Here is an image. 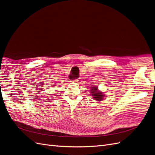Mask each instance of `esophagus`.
<instances>
[{"instance_id":"34e87169","label":"esophagus","mask_w":155,"mask_h":155,"mask_svg":"<svg viewBox=\"0 0 155 155\" xmlns=\"http://www.w3.org/2000/svg\"><path fill=\"white\" fill-rule=\"evenodd\" d=\"M73 81H75V82H76V83H81V78H78V79H74V80Z\"/></svg>"}]
</instances>
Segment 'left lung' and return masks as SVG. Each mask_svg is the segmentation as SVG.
I'll use <instances>...</instances> for the list:
<instances>
[{"instance_id": "8db88e82", "label": "left lung", "mask_w": 155, "mask_h": 155, "mask_svg": "<svg viewBox=\"0 0 155 155\" xmlns=\"http://www.w3.org/2000/svg\"><path fill=\"white\" fill-rule=\"evenodd\" d=\"M91 94L93 96V98L95 100L97 101H101L103 100V98H104V96L103 95V94L101 92H100L97 91V87H92L91 89Z\"/></svg>"}]
</instances>
